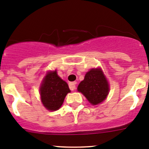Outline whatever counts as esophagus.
<instances>
[{
	"mask_svg": "<svg viewBox=\"0 0 149 149\" xmlns=\"http://www.w3.org/2000/svg\"><path fill=\"white\" fill-rule=\"evenodd\" d=\"M76 84L77 83L76 82H73V83H69V88L71 91H74L76 89Z\"/></svg>",
	"mask_w": 149,
	"mask_h": 149,
	"instance_id": "obj_1",
	"label": "esophagus"
}]
</instances>
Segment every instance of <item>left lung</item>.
<instances>
[{"label":"left lung","instance_id":"obj_1","mask_svg":"<svg viewBox=\"0 0 149 149\" xmlns=\"http://www.w3.org/2000/svg\"><path fill=\"white\" fill-rule=\"evenodd\" d=\"M88 101L93 105L102 102L109 93L108 82L100 68L91 69L85 75V78L77 87Z\"/></svg>","mask_w":149,"mask_h":149}]
</instances>
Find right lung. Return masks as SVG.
Wrapping results in <instances>:
<instances>
[{
	"label": "right lung",
	"instance_id": "obj_1",
	"mask_svg": "<svg viewBox=\"0 0 149 149\" xmlns=\"http://www.w3.org/2000/svg\"><path fill=\"white\" fill-rule=\"evenodd\" d=\"M41 101L48 110L55 111L61 107L66 94L70 92L67 83L58 75L56 70L46 74L41 84Z\"/></svg>",
	"mask_w": 149,
	"mask_h": 149
}]
</instances>
